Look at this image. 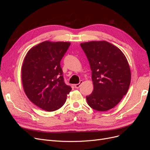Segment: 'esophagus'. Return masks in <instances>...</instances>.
I'll use <instances>...</instances> for the list:
<instances>
[{"label": "esophagus", "instance_id": "obj_1", "mask_svg": "<svg viewBox=\"0 0 150 150\" xmlns=\"http://www.w3.org/2000/svg\"><path fill=\"white\" fill-rule=\"evenodd\" d=\"M83 83V81H80L79 83H78V84H75V85H74V87H75L76 88H77V89H78V88L80 87V86L81 85V84H82Z\"/></svg>", "mask_w": 150, "mask_h": 150}]
</instances>
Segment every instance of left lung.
<instances>
[{"label":"left lung","instance_id":"8db88e82","mask_svg":"<svg viewBox=\"0 0 150 150\" xmlns=\"http://www.w3.org/2000/svg\"><path fill=\"white\" fill-rule=\"evenodd\" d=\"M80 45L92 71L94 89L86 96L88 105L99 111L111 110L129 87L131 71L127 59L119 48L105 40Z\"/></svg>","mask_w":150,"mask_h":150}]
</instances>
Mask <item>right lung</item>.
<instances>
[{"mask_svg": "<svg viewBox=\"0 0 150 150\" xmlns=\"http://www.w3.org/2000/svg\"><path fill=\"white\" fill-rule=\"evenodd\" d=\"M70 45L44 41L32 47L24 58L21 69L24 92L43 110L51 112L61 108L72 89L64 83L60 65Z\"/></svg>", "mask_w": 150, "mask_h": 150, "instance_id": "add662e5", "label": "right lung"}]
</instances>
